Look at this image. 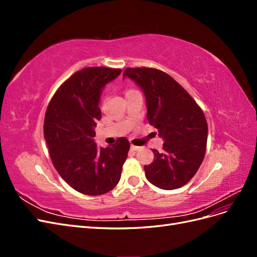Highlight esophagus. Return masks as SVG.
I'll return each mask as SVG.
<instances>
[{"label": "esophagus", "instance_id": "34e87169", "mask_svg": "<svg viewBox=\"0 0 257 257\" xmlns=\"http://www.w3.org/2000/svg\"><path fill=\"white\" fill-rule=\"evenodd\" d=\"M139 149H141V147H137V146H134V145H131V150H132V151H138Z\"/></svg>", "mask_w": 257, "mask_h": 257}]
</instances>
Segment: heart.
<instances>
[{"label": "heart", "mask_w": 257, "mask_h": 257, "mask_svg": "<svg viewBox=\"0 0 257 257\" xmlns=\"http://www.w3.org/2000/svg\"><path fill=\"white\" fill-rule=\"evenodd\" d=\"M133 91H135V90H127V91L125 92V95L128 94V93H131V92H133Z\"/></svg>", "instance_id": "obj_1"}]
</instances>
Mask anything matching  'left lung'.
Instances as JSON below:
<instances>
[{"label":"left lung","mask_w":257,"mask_h":257,"mask_svg":"<svg viewBox=\"0 0 257 257\" xmlns=\"http://www.w3.org/2000/svg\"><path fill=\"white\" fill-rule=\"evenodd\" d=\"M124 77L145 93L147 118L164 139L163 150L145 165L146 178L163 190L188 183L203 163L208 136L206 116L194 98L165 72L150 67L125 68Z\"/></svg>","instance_id":"left-lung-1"}]
</instances>
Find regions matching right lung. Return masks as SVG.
Returning a JSON list of instances; mask_svg holds the SVG:
<instances>
[{"mask_svg":"<svg viewBox=\"0 0 257 257\" xmlns=\"http://www.w3.org/2000/svg\"><path fill=\"white\" fill-rule=\"evenodd\" d=\"M120 68L85 67L73 74L54 93L44 121V136L54 168L77 192L96 196L118 184L130 143L116 139L111 147H97L94 127L102 118L98 107L105 84Z\"/></svg>","mask_w":257,"mask_h":257,"instance_id":"add662e5","label":"right lung"}]
</instances>
